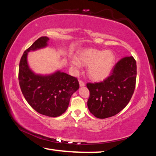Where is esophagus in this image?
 Wrapping results in <instances>:
<instances>
[{"mask_svg": "<svg viewBox=\"0 0 156 156\" xmlns=\"http://www.w3.org/2000/svg\"><path fill=\"white\" fill-rule=\"evenodd\" d=\"M79 84H80V87H83V86L85 85V83H84V82L83 80H79Z\"/></svg>", "mask_w": 156, "mask_h": 156, "instance_id": "34e87169", "label": "esophagus"}]
</instances>
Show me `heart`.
Listing matches in <instances>:
<instances>
[{
	"mask_svg": "<svg viewBox=\"0 0 156 156\" xmlns=\"http://www.w3.org/2000/svg\"><path fill=\"white\" fill-rule=\"evenodd\" d=\"M115 61L114 54L111 51L86 49L78 53L77 59L71 60V65L78 69L81 65L88 66V75L94 80L100 81L109 75Z\"/></svg>",
	"mask_w": 156,
	"mask_h": 156,
	"instance_id": "b5f03b06",
	"label": "heart"
}]
</instances>
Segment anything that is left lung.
I'll list each match as a JSON object with an SVG mask.
<instances>
[{
    "mask_svg": "<svg viewBox=\"0 0 156 156\" xmlns=\"http://www.w3.org/2000/svg\"><path fill=\"white\" fill-rule=\"evenodd\" d=\"M136 61L125 56L116 63L110 75L99 83H88V109L95 117H112L119 113L130 101L136 88Z\"/></svg>",
    "mask_w": 156,
    "mask_h": 156,
    "instance_id": "left-lung-1",
    "label": "left lung"
}]
</instances>
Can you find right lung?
Returning <instances> with one entry per match:
<instances>
[{
    "instance_id": "right-lung-1",
    "label": "right lung",
    "mask_w": 156,
    "mask_h": 156,
    "mask_svg": "<svg viewBox=\"0 0 156 156\" xmlns=\"http://www.w3.org/2000/svg\"><path fill=\"white\" fill-rule=\"evenodd\" d=\"M49 38L42 36L23 53L19 63L18 80L25 100L37 112L49 117H57L65 112L70 98L79 88L77 78L57 72L46 76L34 73L27 61V53L47 46Z\"/></svg>"
}]
</instances>
